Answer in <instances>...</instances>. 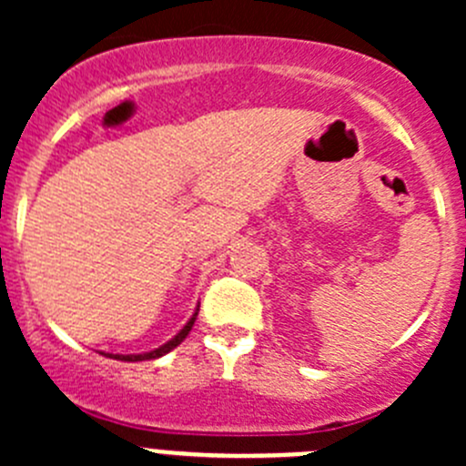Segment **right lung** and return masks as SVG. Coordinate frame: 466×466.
Wrapping results in <instances>:
<instances>
[{
    "mask_svg": "<svg viewBox=\"0 0 466 466\" xmlns=\"http://www.w3.org/2000/svg\"><path fill=\"white\" fill-rule=\"evenodd\" d=\"M196 316H198V311H196L194 316H191V320L187 322L185 327L180 329V333H177V336H173L171 340L167 342V345L157 347V350L146 351V354H128V356H124V354H103V356H110V359H116V360H126V363H137V360H153V359H159V356H164V354H168V351H171V350H176V347L180 345V342L185 340L187 336H189L191 327H194V322H196Z\"/></svg>",
    "mask_w": 466,
    "mask_h": 466,
    "instance_id": "add662e5",
    "label": "right lung"
}]
</instances>
